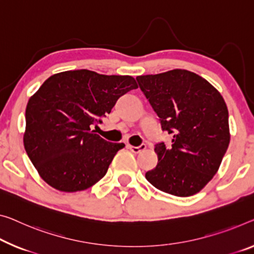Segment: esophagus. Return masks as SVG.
I'll use <instances>...</instances> for the list:
<instances>
[{"instance_id": "1", "label": "esophagus", "mask_w": 254, "mask_h": 254, "mask_svg": "<svg viewBox=\"0 0 254 254\" xmlns=\"http://www.w3.org/2000/svg\"><path fill=\"white\" fill-rule=\"evenodd\" d=\"M128 149H129L131 152H134V153H139V152H142L143 150H145L146 145L145 144H140L139 146H132V145H127Z\"/></svg>"}]
</instances>
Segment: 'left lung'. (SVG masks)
Masks as SVG:
<instances>
[{
	"label": "left lung",
	"mask_w": 254,
	"mask_h": 254,
	"mask_svg": "<svg viewBox=\"0 0 254 254\" xmlns=\"http://www.w3.org/2000/svg\"><path fill=\"white\" fill-rule=\"evenodd\" d=\"M136 79L162 130L173 134L170 146L155 144L158 163L145 178L176 196L198 193L217 174L231 140L224 99L208 80L184 69Z\"/></svg>",
	"instance_id": "1"
}]
</instances>
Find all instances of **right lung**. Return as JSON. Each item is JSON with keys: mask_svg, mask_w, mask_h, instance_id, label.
<instances>
[{"mask_svg": "<svg viewBox=\"0 0 254 254\" xmlns=\"http://www.w3.org/2000/svg\"><path fill=\"white\" fill-rule=\"evenodd\" d=\"M131 76L69 70L48 78L26 108L23 145L43 181L61 192H78L107 174L124 143L92 130L117 100L137 88Z\"/></svg>", "mask_w": 254, "mask_h": 254, "instance_id": "obj_1", "label": "right lung"}]
</instances>
